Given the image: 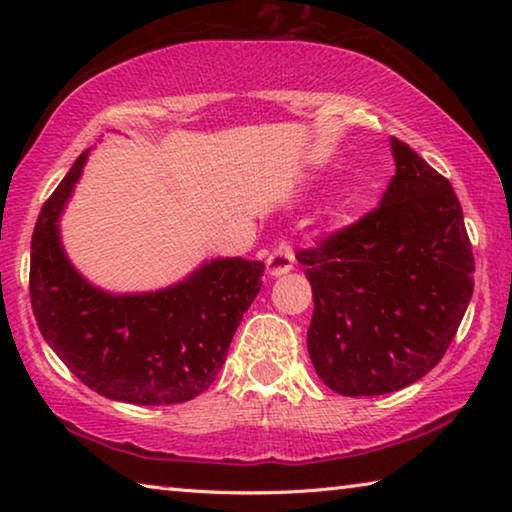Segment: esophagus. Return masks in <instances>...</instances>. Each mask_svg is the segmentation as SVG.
<instances>
[{"instance_id": "obj_1", "label": "esophagus", "mask_w": 512, "mask_h": 512, "mask_svg": "<svg viewBox=\"0 0 512 512\" xmlns=\"http://www.w3.org/2000/svg\"><path fill=\"white\" fill-rule=\"evenodd\" d=\"M293 262H296V255H293V248L289 241H277L275 248L271 250V255L266 257V266L271 275H284L293 268Z\"/></svg>"}]
</instances>
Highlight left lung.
Returning <instances> with one entry per match:
<instances>
[{
	"mask_svg": "<svg viewBox=\"0 0 512 512\" xmlns=\"http://www.w3.org/2000/svg\"><path fill=\"white\" fill-rule=\"evenodd\" d=\"M381 203L296 253L314 293L307 348L348 397L384 395L445 357L474 291V255L452 183L391 140Z\"/></svg>",
	"mask_w": 512,
	"mask_h": 512,
	"instance_id": "8db88e82",
	"label": "left lung"
}]
</instances>
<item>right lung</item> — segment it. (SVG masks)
Segmentation results:
<instances>
[{"mask_svg": "<svg viewBox=\"0 0 512 512\" xmlns=\"http://www.w3.org/2000/svg\"><path fill=\"white\" fill-rule=\"evenodd\" d=\"M81 153L47 198L31 241L33 316L51 350L108 400L160 406L214 384L241 318L262 289L264 262L214 259L176 287L110 296L74 271L56 219L81 176Z\"/></svg>", "mask_w": 512, "mask_h": 512, "instance_id": "1", "label": "right lung"}]
</instances>
